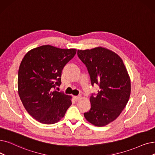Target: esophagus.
<instances>
[{"instance_id":"34e87169","label":"esophagus","mask_w":155,"mask_h":155,"mask_svg":"<svg viewBox=\"0 0 155 155\" xmlns=\"http://www.w3.org/2000/svg\"><path fill=\"white\" fill-rule=\"evenodd\" d=\"M82 98L81 96H74V99H75V101H78Z\"/></svg>"}]
</instances>
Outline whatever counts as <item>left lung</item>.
Listing matches in <instances>:
<instances>
[{"instance_id": "obj_1", "label": "left lung", "mask_w": 155, "mask_h": 155, "mask_svg": "<svg viewBox=\"0 0 155 155\" xmlns=\"http://www.w3.org/2000/svg\"><path fill=\"white\" fill-rule=\"evenodd\" d=\"M77 54L87 68L92 85L97 84L100 89L96 96H91V107L84 117L94 125L105 126L115 120L127 104L130 77L122 58L111 50L98 47L78 50Z\"/></svg>"}]
</instances>
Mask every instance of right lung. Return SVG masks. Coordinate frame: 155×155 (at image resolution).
Returning <instances> with one entry per match:
<instances>
[{"instance_id": "1", "label": "right lung", "mask_w": 155, "mask_h": 155, "mask_svg": "<svg viewBox=\"0 0 155 155\" xmlns=\"http://www.w3.org/2000/svg\"><path fill=\"white\" fill-rule=\"evenodd\" d=\"M76 52V49L45 45L30 50L23 58L18 71V94L26 110L38 122L55 124L71 106V96L53 89L61 84L62 70Z\"/></svg>"}]
</instances>
